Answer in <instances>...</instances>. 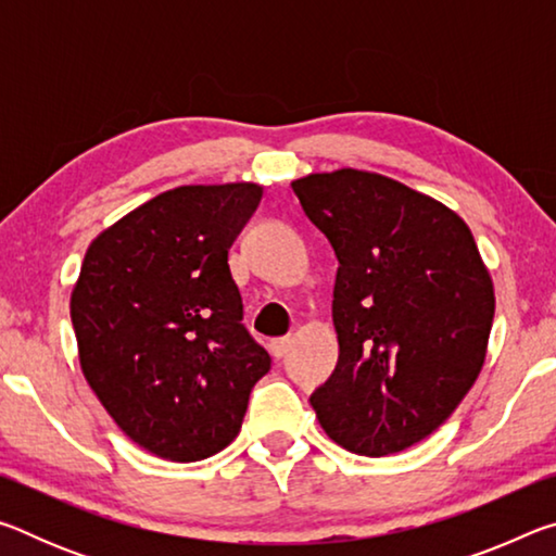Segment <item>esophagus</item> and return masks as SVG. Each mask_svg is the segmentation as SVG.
Returning <instances> with one entry per match:
<instances>
[{
    "instance_id": "obj_1",
    "label": "esophagus",
    "mask_w": 556,
    "mask_h": 556,
    "mask_svg": "<svg viewBox=\"0 0 556 556\" xmlns=\"http://www.w3.org/2000/svg\"><path fill=\"white\" fill-rule=\"evenodd\" d=\"M289 348H291V338L289 336L287 338H275V341L269 343V351H271V355H275V357L285 355Z\"/></svg>"
}]
</instances>
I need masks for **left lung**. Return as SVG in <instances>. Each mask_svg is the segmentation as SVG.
<instances>
[{
    "label": "left lung",
    "mask_w": 556,
    "mask_h": 556,
    "mask_svg": "<svg viewBox=\"0 0 556 556\" xmlns=\"http://www.w3.org/2000/svg\"><path fill=\"white\" fill-rule=\"evenodd\" d=\"M291 188L338 257V365L312 394L318 425L361 456L409 448L481 375L491 271L458 213L394 178L338 168Z\"/></svg>",
    "instance_id": "8db88e82"
}]
</instances>
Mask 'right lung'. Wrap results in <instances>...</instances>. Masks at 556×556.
Wrapping results in <instances>:
<instances>
[{
	"label": "right lung",
	"instance_id": "add662e5",
	"mask_svg": "<svg viewBox=\"0 0 556 556\" xmlns=\"http://www.w3.org/2000/svg\"><path fill=\"white\" fill-rule=\"evenodd\" d=\"M250 181L178 186L90 242L71 294L80 370L125 434L191 464L240 434L269 353L242 321L228 250L257 211Z\"/></svg>",
	"mask_w": 556,
	"mask_h": 556
}]
</instances>
